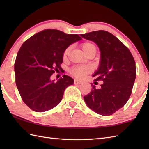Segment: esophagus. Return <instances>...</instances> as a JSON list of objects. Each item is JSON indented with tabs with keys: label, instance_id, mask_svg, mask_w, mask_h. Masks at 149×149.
<instances>
[{
	"label": "esophagus",
	"instance_id": "1",
	"mask_svg": "<svg viewBox=\"0 0 149 149\" xmlns=\"http://www.w3.org/2000/svg\"><path fill=\"white\" fill-rule=\"evenodd\" d=\"M83 82H82L81 81H79V80H77V79H74V84H81Z\"/></svg>",
	"mask_w": 149,
	"mask_h": 149
}]
</instances>
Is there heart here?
I'll return each instance as SVG.
<instances>
[{"label": "heart", "mask_w": 149, "mask_h": 149, "mask_svg": "<svg viewBox=\"0 0 149 149\" xmlns=\"http://www.w3.org/2000/svg\"><path fill=\"white\" fill-rule=\"evenodd\" d=\"M81 47L85 54L90 51L91 50H96L95 45L93 43L89 42H86L82 43ZM70 47H68V48H66L64 52H63V58H66V57H67V56L68 55V54L70 52ZM70 72L72 74L74 75V76H75L76 77L81 78L84 77V75H86L88 72H89V68H88L87 66H75L71 68Z\"/></svg>", "instance_id": "b5f03b06"}]
</instances>
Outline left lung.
I'll list each match as a JSON object with an SVG mask.
<instances>
[{"label": "left lung", "instance_id": "obj_1", "mask_svg": "<svg viewBox=\"0 0 149 149\" xmlns=\"http://www.w3.org/2000/svg\"><path fill=\"white\" fill-rule=\"evenodd\" d=\"M84 38L97 44L100 61L93 77L102 81L101 88L92 90L84 100L88 106L101 115H113L125 105L130 97L136 75L133 56L124 44L106 31L81 34Z\"/></svg>", "mask_w": 149, "mask_h": 149}]
</instances>
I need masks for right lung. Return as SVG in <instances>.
<instances>
[{
	"label": "right lung",
	"instance_id": "add662e5",
	"mask_svg": "<svg viewBox=\"0 0 149 149\" xmlns=\"http://www.w3.org/2000/svg\"><path fill=\"white\" fill-rule=\"evenodd\" d=\"M81 39L77 34L47 29L34 34L21 46L15 62V82L22 100L30 109L44 112L61 102L74 79L63 75L56 83L50 77L61 70L65 50Z\"/></svg>",
	"mask_w": 149,
	"mask_h": 149
}]
</instances>
